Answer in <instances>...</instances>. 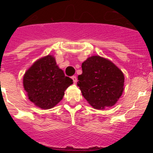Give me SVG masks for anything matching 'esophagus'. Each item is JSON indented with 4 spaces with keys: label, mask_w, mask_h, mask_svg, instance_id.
<instances>
[{
    "label": "esophagus",
    "mask_w": 153,
    "mask_h": 153,
    "mask_svg": "<svg viewBox=\"0 0 153 153\" xmlns=\"http://www.w3.org/2000/svg\"><path fill=\"white\" fill-rule=\"evenodd\" d=\"M72 79H73V81H74V83H76V81H77V78H76V76H73Z\"/></svg>",
    "instance_id": "esophagus-1"
}]
</instances>
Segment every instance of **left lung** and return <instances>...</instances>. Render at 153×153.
<instances>
[{"label": "left lung", "mask_w": 153, "mask_h": 153, "mask_svg": "<svg viewBox=\"0 0 153 153\" xmlns=\"http://www.w3.org/2000/svg\"><path fill=\"white\" fill-rule=\"evenodd\" d=\"M77 86L87 102L97 109L113 106L122 96L124 75L110 60L92 56L82 63Z\"/></svg>", "instance_id": "1"}]
</instances>
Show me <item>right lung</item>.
<instances>
[{"instance_id": "obj_1", "label": "right lung", "mask_w": 153, "mask_h": 153, "mask_svg": "<svg viewBox=\"0 0 153 153\" xmlns=\"http://www.w3.org/2000/svg\"><path fill=\"white\" fill-rule=\"evenodd\" d=\"M73 83L56 65V60L47 55L36 60L26 71L23 84L28 99L43 109L54 107L63 99L64 91Z\"/></svg>"}]
</instances>
